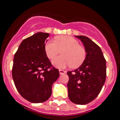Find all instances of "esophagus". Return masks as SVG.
I'll return each instance as SVG.
<instances>
[{"instance_id":"esophagus-1","label":"esophagus","mask_w":120,"mask_h":120,"mask_svg":"<svg viewBox=\"0 0 120 120\" xmlns=\"http://www.w3.org/2000/svg\"><path fill=\"white\" fill-rule=\"evenodd\" d=\"M59 72H60V75H62V74H66V72L64 70H62V69H60V70H59Z\"/></svg>"}]
</instances>
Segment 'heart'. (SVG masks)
<instances>
[{
	"instance_id": "heart-1",
	"label": "heart",
	"mask_w": 120,
	"mask_h": 120,
	"mask_svg": "<svg viewBox=\"0 0 120 120\" xmlns=\"http://www.w3.org/2000/svg\"><path fill=\"white\" fill-rule=\"evenodd\" d=\"M61 51V56L52 60V64L57 68H64L70 66L73 68H78L84 62L86 57L85 48L79 45L75 38L68 35H60L54 41L49 40L46 43L45 51L49 59H53Z\"/></svg>"
}]
</instances>
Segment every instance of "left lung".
I'll use <instances>...</instances> for the list:
<instances>
[{
    "label": "left lung",
    "mask_w": 120,
    "mask_h": 120,
    "mask_svg": "<svg viewBox=\"0 0 120 120\" xmlns=\"http://www.w3.org/2000/svg\"><path fill=\"white\" fill-rule=\"evenodd\" d=\"M83 43L86 52L85 61L79 68L67 72L69 98L77 105H86L100 92L106 81V61L101 49L90 38L76 35Z\"/></svg>",
    "instance_id": "obj_1"
}]
</instances>
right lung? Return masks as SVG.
<instances>
[{
    "mask_svg": "<svg viewBox=\"0 0 120 120\" xmlns=\"http://www.w3.org/2000/svg\"><path fill=\"white\" fill-rule=\"evenodd\" d=\"M49 35L37 33L24 39L14 54L12 69L14 85L23 98L34 103L49 98L52 84L60 75L45 51Z\"/></svg>",
    "mask_w": 120,
    "mask_h": 120,
    "instance_id": "1",
    "label": "right lung"
}]
</instances>
